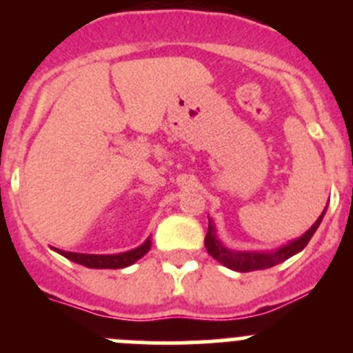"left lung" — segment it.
Here are the masks:
<instances>
[{"instance_id":"obj_1","label":"left lung","mask_w":353,"mask_h":353,"mask_svg":"<svg viewBox=\"0 0 353 353\" xmlns=\"http://www.w3.org/2000/svg\"><path fill=\"white\" fill-rule=\"evenodd\" d=\"M323 215H325V210L322 212V215L318 217L316 223L307 230L302 236L292 240L286 245H281L276 251H233V249H228L226 245L217 239L215 235V226L214 221L208 219V232L207 236H205V248H207L208 254L212 258L223 263L228 269L236 270V272H251V270H263L270 269L274 265L281 263V261L288 260L293 254H297L299 251L307 245V242L311 240V236L314 235V232L318 230L320 223H322Z\"/></svg>"}]
</instances>
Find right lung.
Listing matches in <instances>:
<instances>
[{"instance_id":"obj_1","label":"right lung","mask_w":353,"mask_h":353,"mask_svg":"<svg viewBox=\"0 0 353 353\" xmlns=\"http://www.w3.org/2000/svg\"><path fill=\"white\" fill-rule=\"evenodd\" d=\"M152 248V240L146 239L139 248L132 249V251L120 252V254H83V252H68L61 251V249H54L56 252H60L61 256L68 258V260L76 261V263L84 265L88 269H123L129 265L136 263L139 258H143L146 252Z\"/></svg>"}]
</instances>
